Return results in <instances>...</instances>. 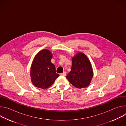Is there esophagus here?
I'll return each instance as SVG.
<instances>
[{
  "mask_svg": "<svg viewBox=\"0 0 126 126\" xmlns=\"http://www.w3.org/2000/svg\"><path fill=\"white\" fill-rule=\"evenodd\" d=\"M60 75H61V76H65L66 75V73L65 72H63L62 73H61Z\"/></svg>",
  "mask_w": 126,
  "mask_h": 126,
  "instance_id": "1",
  "label": "esophagus"
}]
</instances>
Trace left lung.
<instances>
[{
    "label": "left lung",
    "instance_id": "1",
    "mask_svg": "<svg viewBox=\"0 0 126 126\" xmlns=\"http://www.w3.org/2000/svg\"><path fill=\"white\" fill-rule=\"evenodd\" d=\"M93 76L91 64L87 56L82 53L77 54L72 58L71 70L66 78L74 87L81 89L89 86Z\"/></svg>",
    "mask_w": 126,
    "mask_h": 126
}]
</instances>
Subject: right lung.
I'll use <instances>...</instances> for the list:
<instances>
[{
  "instance_id": "add662e5",
  "label": "right lung",
  "mask_w": 126,
  "mask_h": 126,
  "mask_svg": "<svg viewBox=\"0 0 126 126\" xmlns=\"http://www.w3.org/2000/svg\"><path fill=\"white\" fill-rule=\"evenodd\" d=\"M51 53L47 49L40 51L35 57L32 64L30 75L32 83L36 87L46 89L52 85L59 75L51 62Z\"/></svg>"
}]
</instances>
